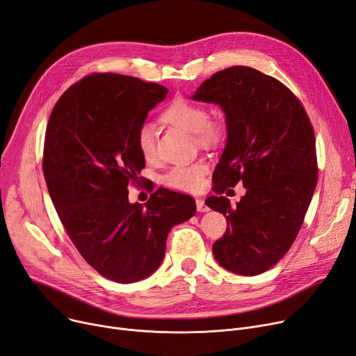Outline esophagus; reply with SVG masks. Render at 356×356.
Wrapping results in <instances>:
<instances>
[{"label":"esophagus","instance_id":"34e87169","mask_svg":"<svg viewBox=\"0 0 356 356\" xmlns=\"http://www.w3.org/2000/svg\"><path fill=\"white\" fill-rule=\"evenodd\" d=\"M196 208H197V212H208L209 211V208L207 207V203H204V200L200 199V197L196 199Z\"/></svg>","mask_w":356,"mask_h":356}]
</instances>
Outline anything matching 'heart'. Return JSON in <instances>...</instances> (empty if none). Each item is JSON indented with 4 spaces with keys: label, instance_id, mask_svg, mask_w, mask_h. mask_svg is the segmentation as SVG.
Returning <instances> with one entry per match:
<instances>
[{
    "label": "heart",
    "instance_id": "1",
    "mask_svg": "<svg viewBox=\"0 0 356 356\" xmlns=\"http://www.w3.org/2000/svg\"><path fill=\"white\" fill-rule=\"evenodd\" d=\"M208 111L204 106L188 101L176 99L165 108L163 118L177 128H181L195 136L200 144H213L222 137V128L216 122L208 121ZM137 148L145 161H152L156 157V134L152 124H143L137 133ZM209 170V164L204 160H195L173 165L164 175V183L168 188L181 192H197L203 183L204 176Z\"/></svg>",
    "mask_w": 356,
    "mask_h": 356
}]
</instances>
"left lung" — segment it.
<instances>
[{
	"mask_svg": "<svg viewBox=\"0 0 356 356\" xmlns=\"http://www.w3.org/2000/svg\"><path fill=\"white\" fill-rule=\"evenodd\" d=\"M192 99L216 104L228 140L207 204L228 228L213 247L219 266L257 275L282 259L300 231L317 183L316 140L303 105L282 82L247 66L216 72ZM241 181L236 207L220 195Z\"/></svg>",
	"mask_w": 356,
	"mask_h": 356,
	"instance_id": "obj_1",
	"label": "left lung"
}]
</instances>
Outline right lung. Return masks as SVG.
Listing matches in <instances>:
<instances>
[{"instance_id":"add662e5","label":"right lung","mask_w":356,"mask_h":356,"mask_svg":"<svg viewBox=\"0 0 356 356\" xmlns=\"http://www.w3.org/2000/svg\"><path fill=\"white\" fill-rule=\"evenodd\" d=\"M168 89L118 73H92L56 102L47 122L43 173L53 204L86 263L128 284L161 264L168 232L196 213L188 196L157 189L145 207L128 184L145 160L138 128Z\"/></svg>"}]
</instances>
